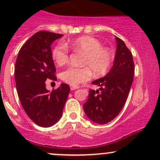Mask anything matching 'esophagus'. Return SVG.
I'll return each instance as SVG.
<instances>
[{
    "label": "esophagus",
    "mask_w": 160,
    "mask_h": 160,
    "mask_svg": "<svg viewBox=\"0 0 160 160\" xmlns=\"http://www.w3.org/2000/svg\"><path fill=\"white\" fill-rule=\"evenodd\" d=\"M78 86H71V90H75V89H78Z\"/></svg>",
    "instance_id": "obj_1"
}]
</instances>
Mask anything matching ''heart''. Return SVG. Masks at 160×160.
Masks as SVG:
<instances>
[{"mask_svg": "<svg viewBox=\"0 0 160 160\" xmlns=\"http://www.w3.org/2000/svg\"><path fill=\"white\" fill-rule=\"evenodd\" d=\"M68 45L74 50L85 53L82 65L78 68L70 66L64 70L60 78L64 82L71 86H78L91 78L92 71L95 75L105 74L113 63V56L110 49L102 47V44L96 38L90 36L80 37L67 43L59 42L52 51V57L58 65L62 66L69 59V49Z\"/></svg>", "mask_w": 160, "mask_h": 160, "instance_id": "1", "label": "heart"}]
</instances>
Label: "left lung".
<instances>
[{
    "instance_id": "obj_1",
    "label": "left lung",
    "mask_w": 160,
    "mask_h": 160,
    "mask_svg": "<svg viewBox=\"0 0 160 160\" xmlns=\"http://www.w3.org/2000/svg\"><path fill=\"white\" fill-rule=\"evenodd\" d=\"M116 40L117 52L113 67L105 77L92 82L100 86V91L90 89L87 102L83 104L86 116L98 124L108 123L119 114L133 82L132 55L122 40L116 38Z\"/></svg>"
}]
</instances>
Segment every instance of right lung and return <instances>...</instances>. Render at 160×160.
I'll list each match as a JSON object with an SVG mask.
<instances>
[{"mask_svg": "<svg viewBox=\"0 0 160 160\" xmlns=\"http://www.w3.org/2000/svg\"><path fill=\"white\" fill-rule=\"evenodd\" d=\"M62 34L38 32L20 49L15 65L17 93L24 111L41 127H50L61 118L70 92L62 83L56 89H46V80H57L51 44Z\"/></svg>", "mask_w": 160, "mask_h": 160, "instance_id": "add662e5", "label": "right lung"}]
</instances>
